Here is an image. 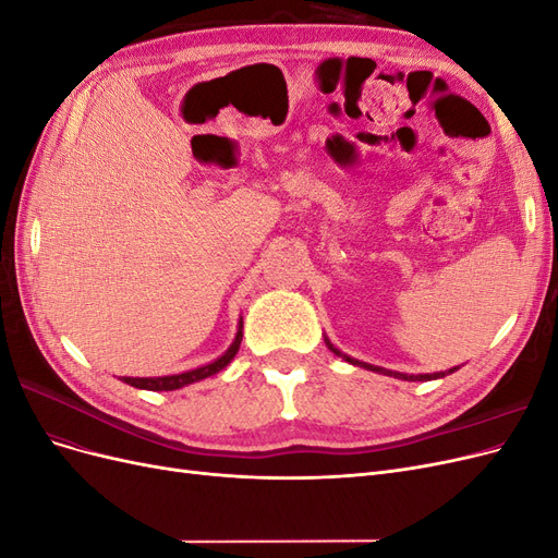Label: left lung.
Here are the masks:
<instances>
[{
    "label": "left lung",
    "instance_id": "left-lung-1",
    "mask_svg": "<svg viewBox=\"0 0 558 558\" xmlns=\"http://www.w3.org/2000/svg\"><path fill=\"white\" fill-rule=\"evenodd\" d=\"M324 340H326L328 349L335 353V356L344 359L347 363H351V365H359V367H365V369H373V373H379V375H386V377L404 379V381H430V379H442V377H447V375H451V373H456V369H459V367H449V369H445V373H433V375H404V373H393V369H386V367H379V365H369V363H363V361H356V359L347 356V353H342L340 349H337V347L328 340L326 335H324Z\"/></svg>",
    "mask_w": 558,
    "mask_h": 558
}]
</instances>
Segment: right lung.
Returning <instances> with one entry per match:
<instances>
[{"label":"right lung","mask_w":558,"mask_h":558,"mask_svg":"<svg viewBox=\"0 0 558 558\" xmlns=\"http://www.w3.org/2000/svg\"><path fill=\"white\" fill-rule=\"evenodd\" d=\"M242 328H244V320L240 318L238 335H234V340L228 347V351L223 353V356H218L216 361H211L207 365H199L195 369H185V373H179V375H167V377H121V381H125V384H130L134 388H144V391H177V388H183V386H189V384L207 379V377H211L216 373H221V369L234 356H238L240 344H242Z\"/></svg>","instance_id":"right-lung-1"}]
</instances>
